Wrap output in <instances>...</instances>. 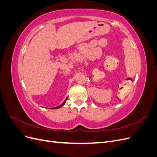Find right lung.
I'll return each mask as SVG.
<instances>
[{
	"label": "right lung",
	"instance_id": "right-lung-1",
	"mask_svg": "<svg viewBox=\"0 0 157 157\" xmlns=\"http://www.w3.org/2000/svg\"><path fill=\"white\" fill-rule=\"evenodd\" d=\"M66 101H67V98H66L65 99V100L62 103H61V105H59V106H58V107H53V108H50V109H59V108H60L61 107H62L63 105H64V104L65 103V102H66Z\"/></svg>",
	"mask_w": 157,
	"mask_h": 157
}]
</instances>
